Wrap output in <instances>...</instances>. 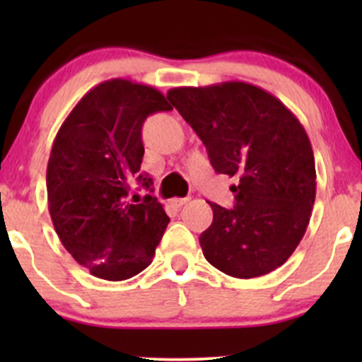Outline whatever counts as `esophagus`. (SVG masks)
<instances>
[{"instance_id":"esophagus-1","label":"esophagus","mask_w":362,"mask_h":362,"mask_svg":"<svg viewBox=\"0 0 362 362\" xmlns=\"http://www.w3.org/2000/svg\"><path fill=\"white\" fill-rule=\"evenodd\" d=\"M187 202H189V198H173L171 199V204H173L175 208H180V206H184Z\"/></svg>"}]
</instances>
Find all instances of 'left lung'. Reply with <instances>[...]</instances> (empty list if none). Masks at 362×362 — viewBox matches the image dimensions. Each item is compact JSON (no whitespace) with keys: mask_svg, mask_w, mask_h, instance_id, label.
I'll list each match as a JSON object with an SVG mask.
<instances>
[{"mask_svg":"<svg viewBox=\"0 0 362 362\" xmlns=\"http://www.w3.org/2000/svg\"><path fill=\"white\" fill-rule=\"evenodd\" d=\"M168 100L202 138L214 170L238 180L235 206L210 203L214 222L199 236L204 259L236 279L280 268L315 202V159L298 117L268 90L236 80L175 87Z\"/></svg>","mask_w":362,"mask_h":362,"instance_id":"obj_1","label":"left lung"}]
</instances>
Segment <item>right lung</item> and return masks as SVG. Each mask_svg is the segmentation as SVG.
<instances>
[{"label":"right lung","mask_w":362,"mask_h":362,"mask_svg":"<svg viewBox=\"0 0 362 362\" xmlns=\"http://www.w3.org/2000/svg\"><path fill=\"white\" fill-rule=\"evenodd\" d=\"M171 110L158 89L127 78L93 87L56 134L47 164V198L54 229L80 266L119 282L144 272L156 255L170 217L151 194L131 198L140 173L141 126Z\"/></svg>","instance_id":"add662e5"}]
</instances>
